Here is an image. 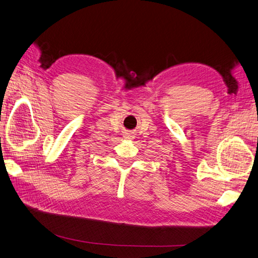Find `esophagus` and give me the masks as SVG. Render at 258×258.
Masks as SVG:
<instances>
[{"label":"esophagus","instance_id":"esophagus-1","mask_svg":"<svg viewBox=\"0 0 258 258\" xmlns=\"http://www.w3.org/2000/svg\"><path fill=\"white\" fill-rule=\"evenodd\" d=\"M130 137H131V136H130Z\"/></svg>","mask_w":258,"mask_h":258}]
</instances>
